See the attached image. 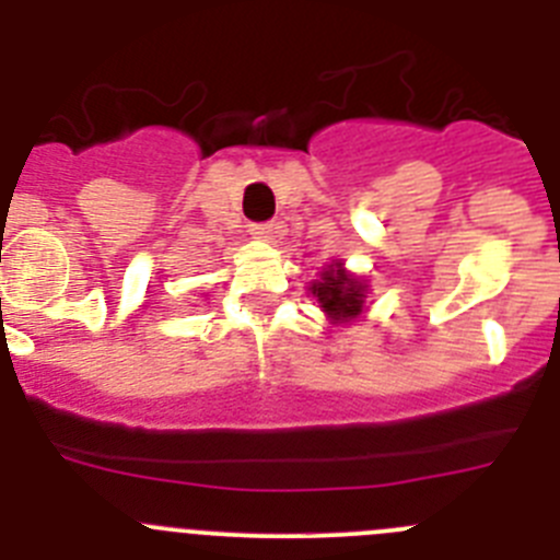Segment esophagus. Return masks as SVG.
Wrapping results in <instances>:
<instances>
[{"label": "esophagus", "mask_w": 560, "mask_h": 560, "mask_svg": "<svg viewBox=\"0 0 560 560\" xmlns=\"http://www.w3.org/2000/svg\"><path fill=\"white\" fill-rule=\"evenodd\" d=\"M250 234L259 240H276L281 234V226L273 221H265V223H250Z\"/></svg>", "instance_id": "34e87169"}]
</instances>
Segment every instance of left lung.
Returning a JSON list of instances; mask_svg holds the SVG:
<instances>
[{
    "instance_id": "8db88e82",
    "label": "left lung",
    "mask_w": 560,
    "mask_h": 560,
    "mask_svg": "<svg viewBox=\"0 0 560 560\" xmlns=\"http://www.w3.org/2000/svg\"><path fill=\"white\" fill-rule=\"evenodd\" d=\"M310 290L320 301L323 312H328V317H334V320H351L362 312L364 287L353 276L345 273L342 262L323 270V279L315 281Z\"/></svg>"
}]
</instances>
